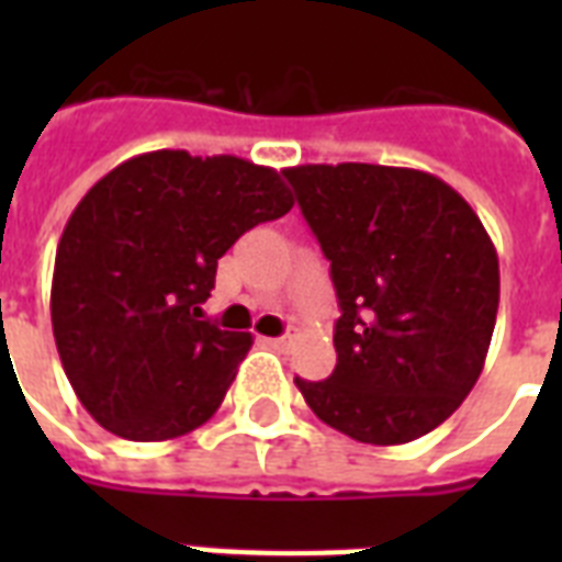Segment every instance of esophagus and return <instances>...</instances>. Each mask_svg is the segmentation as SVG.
I'll use <instances>...</instances> for the list:
<instances>
[{
  "mask_svg": "<svg viewBox=\"0 0 562 562\" xmlns=\"http://www.w3.org/2000/svg\"><path fill=\"white\" fill-rule=\"evenodd\" d=\"M265 344H271L273 350H285L289 347V335H280V338H262Z\"/></svg>",
  "mask_w": 562,
  "mask_h": 562,
  "instance_id": "1",
  "label": "esophagus"
}]
</instances>
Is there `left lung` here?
Here are the masks:
<instances>
[{
    "label": "left lung",
    "instance_id": "1",
    "mask_svg": "<svg viewBox=\"0 0 562 562\" xmlns=\"http://www.w3.org/2000/svg\"><path fill=\"white\" fill-rule=\"evenodd\" d=\"M329 259L338 364L294 379L335 431L373 446L428 435L479 382L498 312V256L435 175L373 162L285 169Z\"/></svg>",
    "mask_w": 562,
    "mask_h": 562
}]
</instances>
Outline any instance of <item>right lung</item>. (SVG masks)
Masks as SVG:
<instances>
[{
    "instance_id": "add662e5",
    "label": "right lung",
    "mask_w": 562,
    "mask_h": 562,
    "mask_svg": "<svg viewBox=\"0 0 562 562\" xmlns=\"http://www.w3.org/2000/svg\"><path fill=\"white\" fill-rule=\"evenodd\" d=\"M294 206L280 171L233 154L131 157L83 194L57 241L52 333L101 428L175 440L218 411L250 333L201 321L218 259Z\"/></svg>"
}]
</instances>
